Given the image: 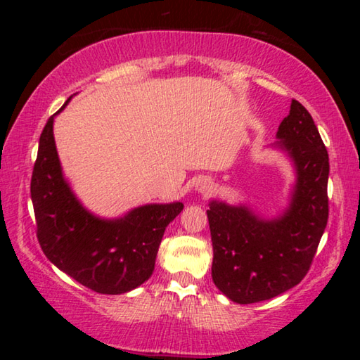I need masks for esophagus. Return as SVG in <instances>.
Wrapping results in <instances>:
<instances>
[{
	"label": "esophagus",
	"instance_id": "1",
	"mask_svg": "<svg viewBox=\"0 0 360 360\" xmlns=\"http://www.w3.org/2000/svg\"><path fill=\"white\" fill-rule=\"evenodd\" d=\"M212 191V184H211V181H202L198 184V192H202V193H210Z\"/></svg>",
	"mask_w": 360,
	"mask_h": 360
}]
</instances>
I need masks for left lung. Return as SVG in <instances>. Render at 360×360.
Masks as SVG:
<instances>
[{
  "instance_id": "left-lung-1",
  "label": "left lung",
  "mask_w": 360,
  "mask_h": 360,
  "mask_svg": "<svg viewBox=\"0 0 360 360\" xmlns=\"http://www.w3.org/2000/svg\"><path fill=\"white\" fill-rule=\"evenodd\" d=\"M278 141L295 169L288 208L265 219L246 205L212 200L208 221L211 275L216 288L240 304L270 300L302 281L328 219V154L304 106L292 100L279 124Z\"/></svg>"
}]
</instances>
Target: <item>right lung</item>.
Here are the masks:
<instances>
[{
    "label": "right lung",
    "instance_id": "add662e5",
    "mask_svg": "<svg viewBox=\"0 0 360 360\" xmlns=\"http://www.w3.org/2000/svg\"><path fill=\"white\" fill-rule=\"evenodd\" d=\"M49 117L39 138L32 176V202L42 252L58 270L98 294L117 295L150 278L168 224L181 202L138 206L122 217L105 219L84 208L65 179Z\"/></svg>",
    "mask_w": 360,
    "mask_h": 360
}]
</instances>
